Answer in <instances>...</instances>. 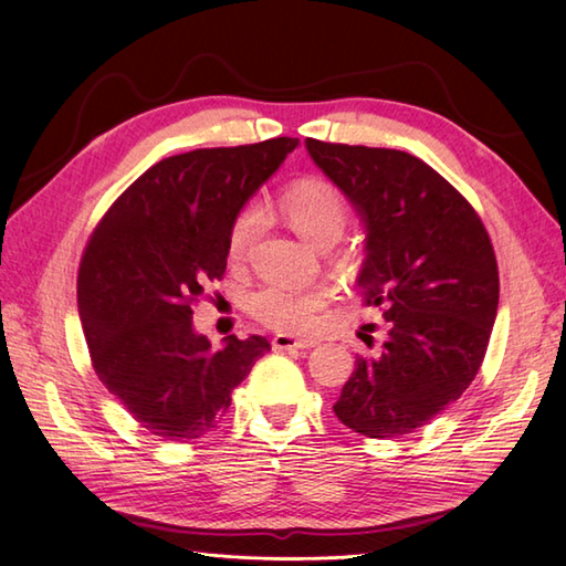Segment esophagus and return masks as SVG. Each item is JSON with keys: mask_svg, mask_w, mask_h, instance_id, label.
<instances>
[{"mask_svg": "<svg viewBox=\"0 0 566 566\" xmlns=\"http://www.w3.org/2000/svg\"><path fill=\"white\" fill-rule=\"evenodd\" d=\"M316 340H302V338H292V335H274L272 347L274 350H308L314 347Z\"/></svg>", "mask_w": 566, "mask_h": 566, "instance_id": "esophagus-1", "label": "esophagus"}]
</instances>
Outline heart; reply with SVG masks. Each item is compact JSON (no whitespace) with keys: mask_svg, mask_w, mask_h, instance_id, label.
<instances>
[{"mask_svg":"<svg viewBox=\"0 0 566 566\" xmlns=\"http://www.w3.org/2000/svg\"><path fill=\"white\" fill-rule=\"evenodd\" d=\"M280 211L296 233L318 248H328L345 231L350 207L338 185L308 175L298 177L280 195ZM260 233L255 209L240 211L228 231V260L243 262ZM328 296L318 286L264 284L250 298V311L268 328L282 333H306L318 323Z\"/></svg>","mask_w":566,"mask_h":566,"instance_id":"1","label":"heart"}]
</instances>
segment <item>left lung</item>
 Listing matches in <instances>:
<instances>
[{"instance_id": "left-lung-1", "label": "left lung", "mask_w": 566, "mask_h": 566, "mask_svg": "<svg viewBox=\"0 0 566 566\" xmlns=\"http://www.w3.org/2000/svg\"><path fill=\"white\" fill-rule=\"evenodd\" d=\"M306 148L363 216L357 284L387 326L333 411L359 436H408L460 399L484 363L499 308L494 245L472 203L416 155L316 138Z\"/></svg>"}]
</instances>
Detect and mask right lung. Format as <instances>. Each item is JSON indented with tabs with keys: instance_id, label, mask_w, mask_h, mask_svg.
<instances>
[{
	"instance_id": "right-lung-1",
	"label": "right lung",
	"mask_w": 566,
	"mask_h": 566,
	"mask_svg": "<svg viewBox=\"0 0 566 566\" xmlns=\"http://www.w3.org/2000/svg\"><path fill=\"white\" fill-rule=\"evenodd\" d=\"M298 146L199 148L155 163L118 197L82 252L77 306L92 367L150 436L189 442L221 423L268 338L211 347L191 308L223 280L228 231L264 179Z\"/></svg>"
}]
</instances>
